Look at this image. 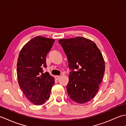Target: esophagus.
<instances>
[{
  "instance_id": "1",
  "label": "esophagus",
  "mask_w": 126,
  "mask_h": 126,
  "mask_svg": "<svg viewBox=\"0 0 126 126\" xmlns=\"http://www.w3.org/2000/svg\"><path fill=\"white\" fill-rule=\"evenodd\" d=\"M60 76H55V79H56V80H58L59 79H60Z\"/></svg>"
}]
</instances>
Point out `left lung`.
Wrapping results in <instances>:
<instances>
[{"instance_id": "obj_1", "label": "left lung", "mask_w": 126, "mask_h": 126, "mask_svg": "<svg viewBox=\"0 0 126 126\" xmlns=\"http://www.w3.org/2000/svg\"><path fill=\"white\" fill-rule=\"evenodd\" d=\"M63 47L71 71L66 90L72 100L84 103L94 97L105 70L102 55L95 43L77 37L58 41Z\"/></svg>"}]
</instances>
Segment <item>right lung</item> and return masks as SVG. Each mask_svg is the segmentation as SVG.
Segmentation results:
<instances>
[{
	"mask_svg": "<svg viewBox=\"0 0 126 126\" xmlns=\"http://www.w3.org/2000/svg\"><path fill=\"white\" fill-rule=\"evenodd\" d=\"M55 42L54 39L36 36L29 41L20 50L17 70L18 83L29 101L41 105L49 100L54 78L47 72L46 57Z\"/></svg>",
	"mask_w": 126,
	"mask_h": 126,
	"instance_id": "add662e5",
	"label": "right lung"
}]
</instances>
